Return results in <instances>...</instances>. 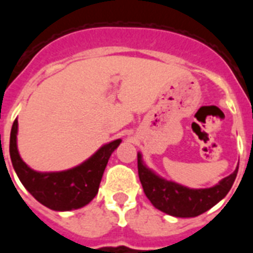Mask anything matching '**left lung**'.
Segmentation results:
<instances>
[{"label": "left lung", "mask_w": 253, "mask_h": 253, "mask_svg": "<svg viewBox=\"0 0 253 253\" xmlns=\"http://www.w3.org/2000/svg\"><path fill=\"white\" fill-rule=\"evenodd\" d=\"M237 172L238 167L211 187L190 189L156 173L143 162L142 153L138 152V175L144 194L154 208L177 218H194L218 204L229 193Z\"/></svg>", "instance_id": "left-lung-1"}]
</instances>
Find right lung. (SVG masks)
Returning a JSON list of instances; mask_svg holds the SVG:
<instances>
[{
	"label": "right lung",
	"mask_w": 253,
	"mask_h": 253,
	"mask_svg": "<svg viewBox=\"0 0 253 253\" xmlns=\"http://www.w3.org/2000/svg\"><path fill=\"white\" fill-rule=\"evenodd\" d=\"M17 119L10 135V157L17 177L40 204L55 211H69L84 207L99 191L100 182L111 153L120 139L100 147L90 158L78 166L57 172H39L30 169L17 149Z\"/></svg>",
	"instance_id": "1"
}]
</instances>
